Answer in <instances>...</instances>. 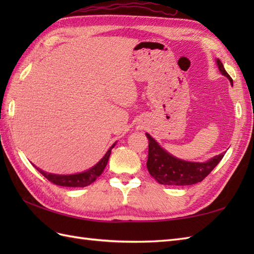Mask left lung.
<instances>
[{
  "mask_svg": "<svg viewBox=\"0 0 254 254\" xmlns=\"http://www.w3.org/2000/svg\"><path fill=\"white\" fill-rule=\"evenodd\" d=\"M216 64L219 72L227 77L233 85V79L218 59H216ZM146 136L148 138L147 169L150 176L160 185L191 186L201 182L219 164L225 155V153L216 155L205 163L187 161L177 158L167 152L148 133H146Z\"/></svg>",
  "mask_w": 254,
  "mask_h": 254,
  "instance_id": "1",
  "label": "left lung"
}]
</instances>
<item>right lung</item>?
Instances as JSON below:
<instances>
[{"instance_id":"obj_1","label":"right lung","mask_w":254,"mask_h":254,"mask_svg":"<svg viewBox=\"0 0 254 254\" xmlns=\"http://www.w3.org/2000/svg\"><path fill=\"white\" fill-rule=\"evenodd\" d=\"M116 146V143L112 145V146L108 149V152L105 154L104 157H102L98 163L95 166L91 167L88 170H85L83 172H79V174H74V175H57V174H49V172H46L38 168L37 166L32 164V166L40 172V174L46 177L50 182L55 183L57 186L61 187H73V188H84L86 186H89L90 183H93L97 178H98L104 169L106 168L108 160H109L111 149Z\"/></svg>"}]
</instances>
